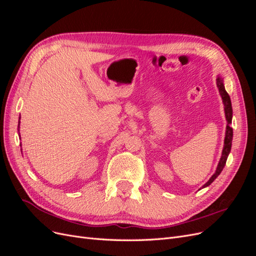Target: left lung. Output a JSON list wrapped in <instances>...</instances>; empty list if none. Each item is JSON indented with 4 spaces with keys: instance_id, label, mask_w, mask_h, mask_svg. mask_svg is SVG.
I'll use <instances>...</instances> for the list:
<instances>
[{
    "instance_id": "obj_1",
    "label": "left lung",
    "mask_w": 256,
    "mask_h": 256,
    "mask_svg": "<svg viewBox=\"0 0 256 256\" xmlns=\"http://www.w3.org/2000/svg\"><path fill=\"white\" fill-rule=\"evenodd\" d=\"M216 86H218V88H219V92H220L222 102H223V104H224V112H226V118L228 120V125H226V138H224V146H223V150H222V156L220 158L218 166H216L214 174L210 178H209V180L203 186L202 188H205V187H207V186L210 184L222 172L224 166H226V160H228V154L230 152V147H232V140H233V128L230 127L232 118H233V109H232L230 98L228 94V92L226 90V88H224L223 79L221 78L220 76H218V78H216Z\"/></svg>"
}]
</instances>
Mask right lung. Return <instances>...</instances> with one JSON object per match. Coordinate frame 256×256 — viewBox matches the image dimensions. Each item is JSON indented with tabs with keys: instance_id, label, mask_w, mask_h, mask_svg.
Segmentation results:
<instances>
[{
	"instance_id": "right-lung-1",
	"label": "right lung",
	"mask_w": 256,
	"mask_h": 256,
	"mask_svg": "<svg viewBox=\"0 0 256 256\" xmlns=\"http://www.w3.org/2000/svg\"><path fill=\"white\" fill-rule=\"evenodd\" d=\"M19 122H20V118H19Z\"/></svg>"
}]
</instances>
